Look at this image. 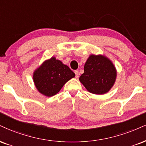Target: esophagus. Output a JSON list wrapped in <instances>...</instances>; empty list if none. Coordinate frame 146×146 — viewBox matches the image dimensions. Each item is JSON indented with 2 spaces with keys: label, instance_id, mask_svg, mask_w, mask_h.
I'll return each instance as SVG.
<instances>
[{
  "label": "esophagus",
  "instance_id": "esophagus-1",
  "mask_svg": "<svg viewBox=\"0 0 146 146\" xmlns=\"http://www.w3.org/2000/svg\"><path fill=\"white\" fill-rule=\"evenodd\" d=\"M75 78H79V71L78 70H76V71H75Z\"/></svg>",
  "mask_w": 146,
  "mask_h": 146
}]
</instances>
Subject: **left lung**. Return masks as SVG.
I'll return each instance as SVG.
<instances>
[{
	"label": "left lung",
	"mask_w": 146,
	"mask_h": 146,
	"mask_svg": "<svg viewBox=\"0 0 146 146\" xmlns=\"http://www.w3.org/2000/svg\"><path fill=\"white\" fill-rule=\"evenodd\" d=\"M116 71L112 62L103 56L91 55L84 65V73L80 81L88 91L103 94L113 86Z\"/></svg>",
	"instance_id": "1"
}]
</instances>
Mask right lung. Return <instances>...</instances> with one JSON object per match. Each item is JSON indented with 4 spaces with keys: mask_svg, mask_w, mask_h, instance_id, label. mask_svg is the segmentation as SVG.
I'll return each instance as SVG.
<instances>
[{
    "mask_svg": "<svg viewBox=\"0 0 146 146\" xmlns=\"http://www.w3.org/2000/svg\"><path fill=\"white\" fill-rule=\"evenodd\" d=\"M75 73L55 58L46 60L35 71L33 80L37 90L47 96L55 95Z\"/></svg>",
    "mask_w": 146,
    "mask_h": 146,
    "instance_id": "right-lung-1",
    "label": "right lung"
}]
</instances>
